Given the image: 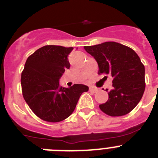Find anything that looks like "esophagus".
<instances>
[{
    "label": "esophagus",
    "instance_id": "esophagus-1",
    "mask_svg": "<svg viewBox=\"0 0 158 158\" xmlns=\"http://www.w3.org/2000/svg\"><path fill=\"white\" fill-rule=\"evenodd\" d=\"M89 91L93 92V93H96V92L97 91V89H96V88L94 87H90L89 88Z\"/></svg>",
    "mask_w": 158,
    "mask_h": 158
}]
</instances>
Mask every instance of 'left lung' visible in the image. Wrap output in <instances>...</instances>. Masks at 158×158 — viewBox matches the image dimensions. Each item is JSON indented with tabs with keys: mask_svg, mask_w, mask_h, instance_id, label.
Listing matches in <instances>:
<instances>
[{
	"mask_svg": "<svg viewBox=\"0 0 158 158\" xmlns=\"http://www.w3.org/2000/svg\"><path fill=\"white\" fill-rule=\"evenodd\" d=\"M84 48L97 62L99 74L113 77L108 100L99 106L100 110L110 116L131 112L141 100L146 88L145 67L139 55L130 47L115 42Z\"/></svg>",
	"mask_w": 158,
	"mask_h": 158,
	"instance_id": "1",
	"label": "left lung"
}]
</instances>
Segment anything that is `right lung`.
Masks as SVG:
<instances>
[{"mask_svg": "<svg viewBox=\"0 0 158 158\" xmlns=\"http://www.w3.org/2000/svg\"><path fill=\"white\" fill-rule=\"evenodd\" d=\"M73 47L47 45L27 58L21 74L22 93L25 101L39 118L57 123L74 111L81 95L89 87L75 84L60 86L59 79L70 64L68 55Z\"/></svg>", "mask_w": 158, "mask_h": 158, "instance_id": "right-lung-1", "label": "right lung"}]
</instances>
